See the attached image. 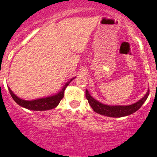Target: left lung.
<instances>
[{"label":"left lung","mask_w":157,"mask_h":157,"mask_svg":"<svg viewBox=\"0 0 157 157\" xmlns=\"http://www.w3.org/2000/svg\"><path fill=\"white\" fill-rule=\"evenodd\" d=\"M149 95V88L144 97L134 104L128 105H109L97 101L90 94L89 91L86 90V97L89 101V105L92 108L94 111L99 114L104 115L110 117H122L136 112L143 105Z\"/></svg>","instance_id":"8db88e82"}]
</instances>
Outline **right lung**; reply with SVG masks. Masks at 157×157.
<instances>
[{
  "label": "right lung",
  "instance_id": "1",
  "mask_svg": "<svg viewBox=\"0 0 157 157\" xmlns=\"http://www.w3.org/2000/svg\"><path fill=\"white\" fill-rule=\"evenodd\" d=\"M75 78V77L71 78L70 80H68V82H66L63 86L62 89H61V90L58 93L51 95V96L44 97V98L36 99V100H23V99L16 96L15 94L13 93V91L10 89V87H8V89L9 91H10L11 96L13 98V100H15L16 103L18 104L21 107L25 108V109H27L29 110H32V111H47V110L55 109V108L58 105L60 100L63 98L64 91L66 90V87H67L68 84Z\"/></svg>",
  "mask_w": 157,
  "mask_h": 157
}]
</instances>
